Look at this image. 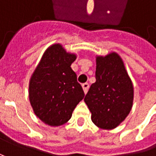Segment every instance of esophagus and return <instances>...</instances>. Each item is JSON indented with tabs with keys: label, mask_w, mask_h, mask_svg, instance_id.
<instances>
[{
	"label": "esophagus",
	"mask_w": 156,
	"mask_h": 156,
	"mask_svg": "<svg viewBox=\"0 0 156 156\" xmlns=\"http://www.w3.org/2000/svg\"><path fill=\"white\" fill-rule=\"evenodd\" d=\"M82 88H83V91H84V93L87 94V90H88V88H89V84L88 83H83L82 84Z\"/></svg>",
	"instance_id": "obj_1"
}]
</instances>
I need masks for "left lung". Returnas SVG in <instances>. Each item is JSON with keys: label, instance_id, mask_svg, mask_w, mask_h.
Segmentation results:
<instances>
[{"label": "left lung", "instance_id": "1", "mask_svg": "<svg viewBox=\"0 0 156 156\" xmlns=\"http://www.w3.org/2000/svg\"><path fill=\"white\" fill-rule=\"evenodd\" d=\"M95 79L84 98L91 120L100 129H115L129 115L134 101L133 83L122 57L115 52L97 55Z\"/></svg>", "mask_w": 156, "mask_h": 156}]
</instances>
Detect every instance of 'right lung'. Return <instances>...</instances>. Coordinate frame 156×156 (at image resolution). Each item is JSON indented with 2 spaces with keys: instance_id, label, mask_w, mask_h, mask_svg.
I'll use <instances>...</instances> for the list:
<instances>
[{
  "instance_id": "1",
  "label": "right lung",
  "mask_w": 156,
  "mask_h": 156,
  "mask_svg": "<svg viewBox=\"0 0 156 156\" xmlns=\"http://www.w3.org/2000/svg\"><path fill=\"white\" fill-rule=\"evenodd\" d=\"M77 55L60 43L49 46L31 75L28 96L34 113L51 127L68 122L84 97L81 84L71 69Z\"/></svg>"
}]
</instances>
